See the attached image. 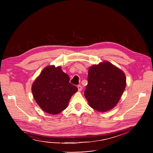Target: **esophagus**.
<instances>
[{
  "mask_svg": "<svg viewBox=\"0 0 153 153\" xmlns=\"http://www.w3.org/2000/svg\"><path fill=\"white\" fill-rule=\"evenodd\" d=\"M77 88H78V91L80 92V91H81V90H82V86L81 85H78L77 86Z\"/></svg>",
  "mask_w": 153,
  "mask_h": 153,
  "instance_id": "obj_1",
  "label": "esophagus"
}]
</instances>
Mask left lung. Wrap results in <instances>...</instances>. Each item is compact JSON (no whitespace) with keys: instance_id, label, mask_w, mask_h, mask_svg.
I'll list each match as a JSON object with an SVG mask.
<instances>
[{"instance_id":"1","label":"left lung","mask_w":153,"mask_h":153,"mask_svg":"<svg viewBox=\"0 0 153 153\" xmlns=\"http://www.w3.org/2000/svg\"><path fill=\"white\" fill-rule=\"evenodd\" d=\"M88 82L84 96L89 105L99 112L116 106L126 85L125 73L108 61L89 68Z\"/></svg>"}]
</instances>
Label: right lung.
I'll return each mask as SVG.
<instances>
[{"instance_id": "1", "label": "right lung", "mask_w": 153, "mask_h": 153, "mask_svg": "<svg viewBox=\"0 0 153 153\" xmlns=\"http://www.w3.org/2000/svg\"><path fill=\"white\" fill-rule=\"evenodd\" d=\"M69 76L60 67L48 65L36 79L31 86L33 97L42 110L50 114H57L68 106L77 88L71 84Z\"/></svg>"}]
</instances>
